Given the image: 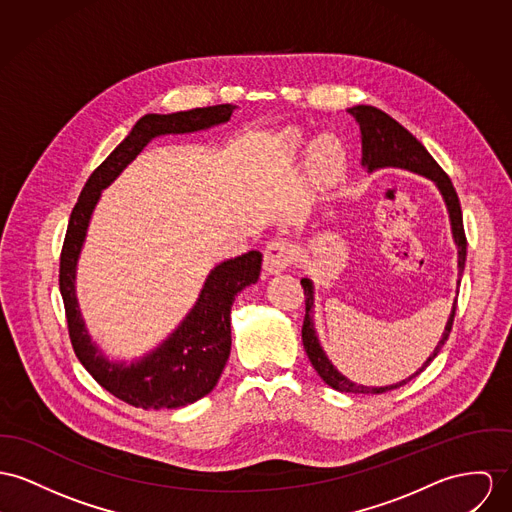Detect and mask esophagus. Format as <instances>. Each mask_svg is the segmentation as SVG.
Wrapping results in <instances>:
<instances>
[{
  "label": "esophagus",
  "mask_w": 512,
  "mask_h": 512,
  "mask_svg": "<svg viewBox=\"0 0 512 512\" xmlns=\"http://www.w3.org/2000/svg\"><path fill=\"white\" fill-rule=\"evenodd\" d=\"M294 257V249L292 243L284 241V239H275L269 241L263 253V267L269 275H280L282 271H286L292 263Z\"/></svg>",
  "instance_id": "1"
}]
</instances>
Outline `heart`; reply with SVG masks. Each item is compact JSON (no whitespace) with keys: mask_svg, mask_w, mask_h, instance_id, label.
Here are the masks:
<instances>
[{"mask_svg":"<svg viewBox=\"0 0 512 512\" xmlns=\"http://www.w3.org/2000/svg\"><path fill=\"white\" fill-rule=\"evenodd\" d=\"M286 142L292 150L300 148L304 142L302 132H298V130L290 132ZM308 163H310V173L314 179H317L319 183H329L341 173V169L345 165V150L335 136H331V134L317 136L310 146Z\"/></svg>","mask_w":512,"mask_h":512,"instance_id":"obj_1","label":"heart"}]
</instances>
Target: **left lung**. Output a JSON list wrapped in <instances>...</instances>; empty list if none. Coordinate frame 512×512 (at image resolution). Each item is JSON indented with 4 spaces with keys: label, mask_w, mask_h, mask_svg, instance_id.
Here are the masks:
<instances>
[{
    "label": "left lung",
    "mask_w": 512,
    "mask_h": 512,
    "mask_svg": "<svg viewBox=\"0 0 512 512\" xmlns=\"http://www.w3.org/2000/svg\"><path fill=\"white\" fill-rule=\"evenodd\" d=\"M347 113L356 120V124L360 128V142H362V161L360 163H362V167L368 169V173H372L376 169H384V167L407 169V171H413L417 175H423V177L431 179L436 185V189L440 191V195L446 202V208H448L452 237H454V243L458 247V282H456V294H458L460 292V278L464 275V267H466L468 241H466V234H464V220H462L460 200H458L456 189H454L450 177L434 161L433 156L427 152V148L407 128H403L397 120H394L390 115H386L384 111H380L376 107H370V105H356V107H351ZM300 282H302L304 296H306V317H304V325H302L304 349L308 353V358H310L315 372L321 376V380L327 386H331L333 390L345 392V394H384V392H390V390H395L399 386H405L415 376H419L433 362L434 356L440 353V349L448 341V335H450V329H452V323H454V315H456V304H458V300H454L452 312H450L446 327L442 331V337H440L438 345L434 347L433 354L423 362V366L415 374H411L409 378H405L397 384L374 388V386L354 384L331 364V360L321 349L317 333H315L314 282L310 278H302Z\"/></svg>",
    "instance_id": "8db88e82"
}]
</instances>
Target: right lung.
Segmentation results:
<instances>
[{"mask_svg": "<svg viewBox=\"0 0 512 512\" xmlns=\"http://www.w3.org/2000/svg\"><path fill=\"white\" fill-rule=\"evenodd\" d=\"M236 105H216L171 115H146L87 179L72 210L60 255V292L66 308L68 331L79 362L109 394L142 409H177L210 394L220 380L232 349V304L237 294L255 284L261 275L263 255L243 253L222 261L206 276L195 306L177 329L130 364L111 360L91 339L76 294L79 253L89 220L101 198L118 175L158 136L189 134L224 124Z\"/></svg>", "mask_w": 512, "mask_h": 512, "instance_id": "add662e5", "label": "right lung"}]
</instances>
